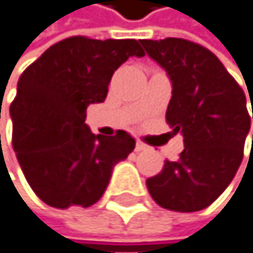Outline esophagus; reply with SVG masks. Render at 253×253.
<instances>
[{"label":"esophagus","instance_id":"34e87169","mask_svg":"<svg viewBox=\"0 0 253 253\" xmlns=\"http://www.w3.org/2000/svg\"><path fill=\"white\" fill-rule=\"evenodd\" d=\"M148 147L145 145V143H142V142H139L137 140V143H135V152H143V150H147Z\"/></svg>","mask_w":253,"mask_h":253}]
</instances>
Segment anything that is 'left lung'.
<instances>
[{
    "mask_svg": "<svg viewBox=\"0 0 253 253\" xmlns=\"http://www.w3.org/2000/svg\"><path fill=\"white\" fill-rule=\"evenodd\" d=\"M140 43L169 77L166 121L184 137L179 160L165 161L160 174L147 179V189L166 210H204L224 192L241 166L251 130L246 93L221 61L194 42L165 38Z\"/></svg>",
    "mask_w": 253,
    "mask_h": 253,
    "instance_id": "left-lung-1",
    "label": "left lung"
}]
</instances>
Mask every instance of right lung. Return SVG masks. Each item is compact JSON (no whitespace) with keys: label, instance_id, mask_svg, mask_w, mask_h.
<instances>
[{"label":"right lung","instance_id":"1","mask_svg":"<svg viewBox=\"0 0 253 253\" xmlns=\"http://www.w3.org/2000/svg\"><path fill=\"white\" fill-rule=\"evenodd\" d=\"M143 54L135 40L71 37L49 46L20 76L9 108L12 147L46 205L64 210L96 204L113 168L134 150L126 130L93 134L85 118L90 105L105 101L114 71Z\"/></svg>","mask_w":253,"mask_h":253}]
</instances>
